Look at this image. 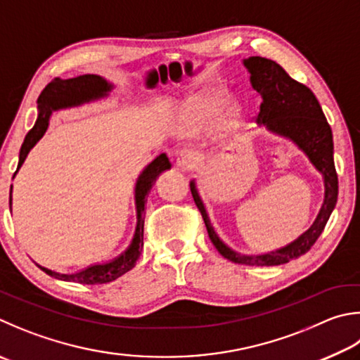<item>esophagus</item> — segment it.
I'll use <instances>...</instances> for the list:
<instances>
[{
  "mask_svg": "<svg viewBox=\"0 0 360 360\" xmlns=\"http://www.w3.org/2000/svg\"><path fill=\"white\" fill-rule=\"evenodd\" d=\"M200 154L191 151V149H186V151H181L178 159H176V165L181 169H193L200 163Z\"/></svg>",
  "mask_w": 360,
  "mask_h": 360,
  "instance_id": "34e87169",
  "label": "esophagus"
}]
</instances>
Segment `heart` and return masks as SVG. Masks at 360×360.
<instances>
[{
	"mask_svg": "<svg viewBox=\"0 0 360 360\" xmlns=\"http://www.w3.org/2000/svg\"><path fill=\"white\" fill-rule=\"evenodd\" d=\"M221 103H224V97L219 93H205L197 97L188 99L184 105V113L187 117L193 121L205 120L209 115H212ZM233 115L238 116V110H233Z\"/></svg>",
	"mask_w": 360,
	"mask_h": 360,
	"instance_id": "heart-1",
	"label": "heart"
}]
</instances>
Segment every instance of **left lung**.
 <instances>
[{
    "instance_id": "left-lung-1",
    "label": "left lung",
    "mask_w": 360,
    "mask_h": 360,
    "mask_svg": "<svg viewBox=\"0 0 360 360\" xmlns=\"http://www.w3.org/2000/svg\"><path fill=\"white\" fill-rule=\"evenodd\" d=\"M244 66L250 72L252 88L261 96L258 126H264L269 132L290 139L304 151L324 179V201L313 225L305 233L278 250L263 255H243L234 252L221 240L211 225L206 207L198 193L195 179L191 181V192L195 205L205 220L209 239L221 257L245 266H278L299 258L307 253L323 233L326 224L334 211L338 197V178L334 165V141L328 120L315 94L305 84L299 83L286 74L276 61L261 56L244 60Z\"/></svg>"
}]
</instances>
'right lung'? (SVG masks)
Here are the masks:
<instances>
[{"label": "right lung", "mask_w": 360, "mask_h": 360, "mask_svg": "<svg viewBox=\"0 0 360 360\" xmlns=\"http://www.w3.org/2000/svg\"><path fill=\"white\" fill-rule=\"evenodd\" d=\"M113 89V84H110L105 78L101 75H80L75 78H68V80H61V78H55L50 82L47 86L39 96L37 99V108L39 115L34 127H32L25 136V141L20 148V158H18V168L23 165L26 155L34 148L36 143L42 139L44 134L47 132L50 116L53 112L63 108L78 107L83 103L102 99V97L108 96L110 91ZM172 168L167 154H160L155 158L149 165L143 169L139 176L135 184V206H136V228L135 234L130 245L124 250L120 257L108 261V263L102 264H91L86 269H82L74 274H61L56 271L47 269L41 264L37 267L49 274L50 277H55L58 280H64V282H75L83 285H97V283H108L113 282L117 277L124 276L135 266L136 259H139L141 248H143V226H145V205L146 197L149 191H151L158 176L165 172V169ZM14 173V176L17 174ZM9 205L12 209V186H11V198Z\"/></svg>", "instance_id": "1"}]
</instances>
